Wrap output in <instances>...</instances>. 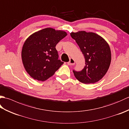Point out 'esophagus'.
<instances>
[{"label": "esophagus", "mask_w": 129, "mask_h": 129, "mask_svg": "<svg viewBox=\"0 0 129 129\" xmlns=\"http://www.w3.org/2000/svg\"><path fill=\"white\" fill-rule=\"evenodd\" d=\"M75 60H74L73 58L70 59V61L68 62V64L69 65H74L75 64Z\"/></svg>", "instance_id": "esophagus-1"}]
</instances>
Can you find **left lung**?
I'll list each match as a JSON object with an SVG mask.
<instances>
[{
	"instance_id": "obj_1",
	"label": "left lung",
	"mask_w": 129,
	"mask_h": 129,
	"mask_svg": "<svg viewBox=\"0 0 129 129\" xmlns=\"http://www.w3.org/2000/svg\"><path fill=\"white\" fill-rule=\"evenodd\" d=\"M70 35L80 47L85 59L83 70H73L75 77L84 84L96 83L104 77L110 67L111 54L108 43L92 32H72Z\"/></svg>"
}]
</instances>
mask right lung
<instances>
[{"instance_id": "add662e5", "label": "right lung", "mask_w": 129, "mask_h": 129, "mask_svg": "<svg viewBox=\"0 0 129 129\" xmlns=\"http://www.w3.org/2000/svg\"><path fill=\"white\" fill-rule=\"evenodd\" d=\"M67 35L65 31L47 28L27 38L21 50V59L24 68L31 78L45 81L64 64L58 59L55 46Z\"/></svg>"}]
</instances>
